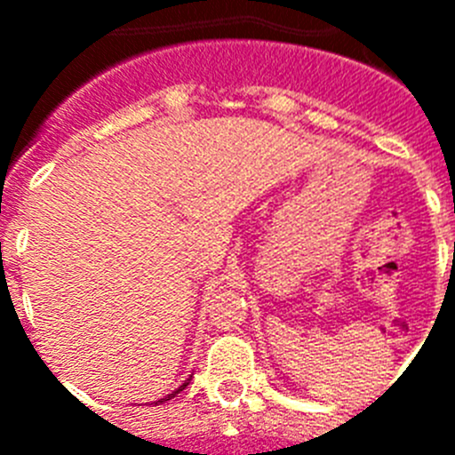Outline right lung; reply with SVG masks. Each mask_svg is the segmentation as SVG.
<instances>
[{"label":"right lung","mask_w":455,"mask_h":455,"mask_svg":"<svg viewBox=\"0 0 455 455\" xmlns=\"http://www.w3.org/2000/svg\"><path fill=\"white\" fill-rule=\"evenodd\" d=\"M188 380H191V378H188ZM188 380H187V383H182V385H180V387H178V389H175V392H172V394H168L166 399H162V401H156V403H164V401H171V399H172V396H178V394H180V392H182V389H184V387H187V385H188Z\"/></svg>","instance_id":"1"}]
</instances>
